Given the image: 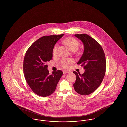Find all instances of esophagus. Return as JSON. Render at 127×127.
I'll return each instance as SVG.
<instances>
[{
	"label": "esophagus",
	"mask_w": 127,
	"mask_h": 127,
	"mask_svg": "<svg viewBox=\"0 0 127 127\" xmlns=\"http://www.w3.org/2000/svg\"><path fill=\"white\" fill-rule=\"evenodd\" d=\"M69 72V71H67V70H63V74H66V73H68Z\"/></svg>",
	"instance_id": "1"
}]
</instances>
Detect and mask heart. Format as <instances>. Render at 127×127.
I'll use <instances>...</instances> for the list:
<instances>
[{
    "mask_svg": "<svg viewBox=\"0 0 127 127\" xmlns=\"http://www.w3.org/2000/svg\"><path fill=\"white\" fill-rule=\"evenodd\" d=\"M63 42L64 43L68 48L72 51H76L79 48V41L74 37H68L63 40ZM58 44H56L54 46L52 49V53L53 55H55L57 54V48H58ZM72 61L70 59H63L61 61V66L64 68H67L69 66L72 64Z\"/></svg>",
    "mask_w": 127,
    "mask_h": 127,
    "instance_id": "obj_1",
    "label": "heart"
}]
</instances>
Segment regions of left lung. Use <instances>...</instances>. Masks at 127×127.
<instances>
[{
	"label": "left lung",
	"mask_w": 127,
	"mask_h": 127,
	"mask_svg": "<svg viewBox=\"0 0 127 127\" xmlns=\"http://www.w3.org/2000/svg\"><path fill=\"white\" fill-rule=\"evenodd\" d=\"M84 45V52L77 63L84 66L85 72L74 71L76 80L74 88L77 93L87 95L95 91L101 84L106 72V62L105 55L100 45L87 34L74 35Z\"/></svg>",
	"instance_id": "left-lung-1"
}]
</instances>
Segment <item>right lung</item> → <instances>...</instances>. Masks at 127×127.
I'll use <instances>...</instances> for the list:
<instances>
[{"instance_id":"add662e5","label":"right lung","mask_w":127,"mask_h":127,"mask_svg":"<svg viewBox=\"0 0 127 127\" xmlns=\"http://www.w3.org/2000/svg\"><path fill=\"white\" fill-rule=\"evenodd\" d=\"M64 35L41 37L33 43L26 52L23 61L25 79L37 95L48 97L52 94L62 76L61 70L49 74L47 62L52 58V49Z\"/></svg>"}]
</instances>
